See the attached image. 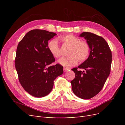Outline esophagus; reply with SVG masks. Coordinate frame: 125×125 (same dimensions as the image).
<instances>
[{"label":"esophagus","mask_w":125,"mask_h":125,"mask_svg":"<svg viewBox=\"0 0 125 125\" xmlns=\"http://www.w3.org/2000/svg\"><path fill=\"white\" fill-rule=\"evenodd\" d=\"M70 69H69V68H63V71L64 72H66L67 71H68V70H69Z\"/></svg>","instance_id":"esophagus-1"}]
</instances>
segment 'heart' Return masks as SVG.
<instances>
[{
  "instance_id": "obj_1",
  "label": "heart",
  "mask_w": 125,
  "mask_h": 125,
  "mask_svg": "<svg viewBox=\"0 0 125 125\" xmlns=\"http://www.w3.org/2000/svg\"><path fill=\"white\" fill-rule=\"evenodd\" d=\"M59 40L65 45L71 47L68 52L69 56L62 57L58 60V62L62 66L69 68L75 66L79 60L82 62L88 58L90 48L89 44L85 41H81L77 36L67 34L61 36ZM48 49L55 58H59L62 55L61 50L56 40H52L48 43Z\"/></svg>"
}]
</instances>
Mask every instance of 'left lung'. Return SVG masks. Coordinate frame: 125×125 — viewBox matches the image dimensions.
<instances>
[{
	"label": "left lung",
	"mask_w": 125,
	"mask_h": 125,
	"mask_svg": "<svg viewBox=\"0 0 125 125\" xmlns=\"http://www.w3.org/2000/svg\"><path fill=\"white\" fill-rule=\"evenodd\" d=\"M80 36L84 37L90 48L88 58L78 66L71 69L75 78L70 82L75 95L82 99H90L95 96L103 88L111 72L112 52L103 37L90 32H83Z\"/></svg>",
	"instance_id": "8db88e82"
}]
</instances>
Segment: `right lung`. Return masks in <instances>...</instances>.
<instances>
[{
	"label": "right lung",
	"mask_w": 125,
	"mask_h": 125,
	"mask_svg": "<svg viewBox=\"0 0 125 125\" xmlns=\"http://www.w3.org/2000/svg\"><path fill=\"white\" fill-rule=\"evenodd\" d=\"M57 35L43 30L28 32L19 43L15 67L21 85L30 95L42 97L51 92L54 81L63 73V67L55 62L48 49V41Z\"/></svg>",
	"instance_id": "right-lung-1"
}]
</instances>
